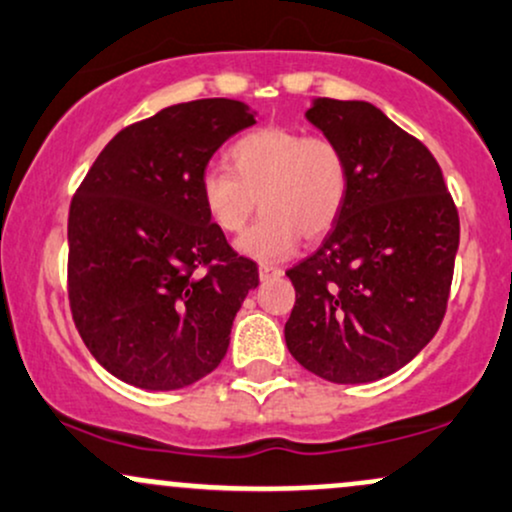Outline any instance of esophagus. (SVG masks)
<instances>
[{
	"instance_id": "esophagus-1",
	"label": "esophagus",
	"mask_w": 512,
	"mask_h": 512,
	"mask_svg": "<svg viewBox=\"0 0 512 512\" xmlns=\"http://www.w3.org/2000/svg\"><path fill=\"white\" fill-rule=\"evenodd\" d=\"M281 274H284V269H279V267H272V264H260V279H262V281H269V279H279Z\"/></svg>"
}]
</instances>
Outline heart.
<instances>
[{
  "label": "heart",
  "mask_w": 512,
  "mask_h": 512,
  "mask_svg": "<svg viewBox=\"0 0 512 512\" xmlns=\"http://www.w3.org/2000/svg\"><path fill=\"white\" fill-rule=\"evenodd\" d=\"M228 166L231 173L204 170V209L223 233H240L260 202V221L238 240V250L260 262L286 260L301 236H325L349 195L346 154L325 134L260 127L231 144Z\"/></svg>",
  "instance_id": "1"
}]
</instances>
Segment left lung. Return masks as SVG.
Instances as JSON below:
<instances>
[{"label":"left lung","instance_id":"left-lung-1","mask_svg":"<svg viewBox=\"0 0 512 512\" xmlns=\"http://www.w3.org/2000/svg\"><path fill=\"white\" fill-rule=\"evenodd\" d=\"M305 117L344 149L349 195L320 248L286 272V346L330 383H373L438 332L460 216L431 151L383 110L317 98Z\"/></svg>","mask_w":512,"mask_h":512}]
</instances>
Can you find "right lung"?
<instances>
[{"label": "right lung", "instance_id": "add662e5", "mask_svg": "<svg viewBox=\"0 0 512 512\" xmlns=\"http://www.w3.org/2000/svg\"><path fill=\"white\" fill-rule=\"evenodd\" d=\"M255 125L231 98L178 103L117 132L69 207L67 291L101 366L142 390H180L223 361L257 264L204 209L199 180Z\"/></svg>", "mask_w": 512, "mask_h": 512}]
</instances>
